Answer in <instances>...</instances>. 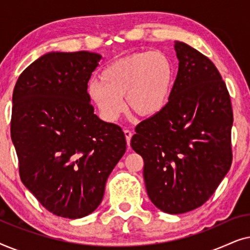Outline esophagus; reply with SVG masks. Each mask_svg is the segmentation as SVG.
I'll list each match as a JSON object with an SVG mask.
<instances>
[{
  "label": "esophagus",
  "instance_id": "34e87169",
  "mask_svg": "<svg viewBox=\"0 0 250 250\" xmlns=\"http://www.w3.org/2000/svg\"><path fill=\"white\" fill-rule=\"evenodd\" d=\"M124 134L126 138V142H127V145L129 146V141H131V138H132V132L129 131V129H124Z\"/></svg>",
  "mask_w": 250,
  "mask_h": 250
}]
</instances>
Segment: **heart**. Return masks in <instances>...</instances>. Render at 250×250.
Masks as SVG:
<instances>
[{
	"label": "heart",
	"instance_id": "heart-1",
	"mask_svg": "<svg viewBox=\"0 0 250 250\" xmlns=\"http://www.w3.org/2000/svg\"><path fill=\"white\" fill-rule=\"evenodd\" d=\"M101 81L87 85V95L101 117L114 122L125 110L142 117L155 116L168 102L174 83V66L159 51L135 52L112 61L102 70Z\"/></svg>",
	"mask_w": 250,
	"mask_h": 250
}]
</instances>
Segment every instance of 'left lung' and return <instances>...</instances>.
<instances>
[{"label":"left lung","instance_id":"left-lung-1","mask_svg":"<svg viewBox=\"0 0 250 250\" xmlns=\"http://www.w3.org/2000/svg\"><path fill=\"white\" fill-rule=\"evenodd\" d=\"M179 71L162 111L139 123L131 146L142 156L146 192L160 210L182 214L211 197L232 164L231 99L215 64L175 41Z\"/></svg>","mask_w":250,"mask_h":250}]
</instances>
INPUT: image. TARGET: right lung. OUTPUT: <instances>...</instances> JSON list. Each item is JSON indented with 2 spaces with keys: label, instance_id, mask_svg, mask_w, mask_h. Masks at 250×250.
Returning a JSON list of instances; mask_svg holds the SVG:
<instances>
[{
  "label": "right lung",
  "instance_id": "right-lung-1",
  "mask_svg": "<svg viewBox=\"0 0 250 250\" xmlns=\"http://www.w3.org/2000/svg\"><path fill=\"white\" fill-rule=\"evenodd\" d=\"M98 53L51 52L20 74L12 95L11 139L22 183L57 216L97 209L126 150L122 127L101 121L87 95Z\"/></svg>",
  "mask_w": 250,
  "mask_h": 250
}]
</instances>
